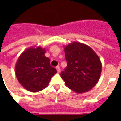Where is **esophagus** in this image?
Segmentation results:
<instances>
[{"mask_svg": "<svg viewBox=\"0 0 121 121\" xmlns=\"http://www.w3.org/2000/svg\"><path fill=\"white\" fill-rule=\"evenodd\" d=\"M56 69L58 73H60V66H57V67H56Z\"/></svg>", "mask_w": 121, "mask_h": 121, "instance_id": "1", "label": "esophagus"}]
</instances>
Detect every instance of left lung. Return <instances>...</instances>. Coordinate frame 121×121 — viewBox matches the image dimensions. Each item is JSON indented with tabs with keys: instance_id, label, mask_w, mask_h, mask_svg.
I'll list each match as a JSON object with an SVG mask.
<instances>
[{
	"instance_id": "obj_1",
	"label": "left lung",
	"mask_w": 121,
	"mask_h": 121,
	"mask_svg": "<svg viewBox=\"0 0 121 121\" xmlns=\"http://www.w3.org/2000/svg\"><path fill=\"white\" fill-rule=\"evenodd\" d=\"M67 66L61 73L66 86L76 93L91 90L99 82L102 63L90 47L74 41L64 47Z\"/></svg>"
}]
</instances>
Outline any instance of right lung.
<instances>
[{
  "mask_svg": "<svg viewBox=\"0 0 121 121\" xmlns=\"http://www.w3.org/2000/svg\"><path fill=\"white\" fill-rule=\"evenodd\" d=\"M41 47H31L24 50L18 58L15 71L18 81L25 89L38 92L45 89L57 71L50 66Z\"/></svg>",
  "mask_w": 121,
  "mask_h": 121,
  "instance_id": "right-lung-1",
  "label": "right lung"
}]
</instances>
